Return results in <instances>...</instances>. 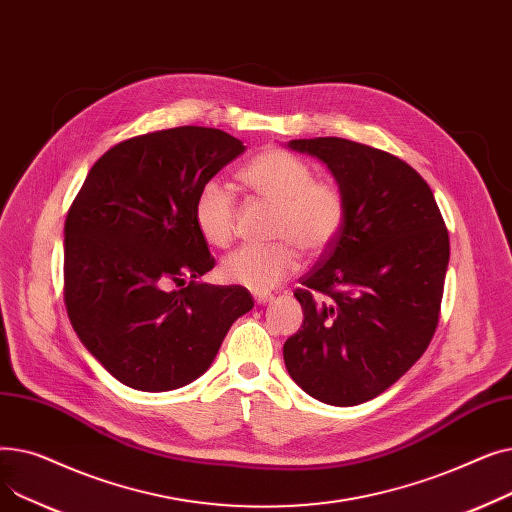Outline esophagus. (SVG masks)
<instances>
[{
	"mask_svg": "<svg viewBox=\"0 0 512 512\" xmlns=\"http://www.w3.org/2000/svg\"><path fill=\"white\" fill-rule=\"evenodd\" d=\"M253 297H255V303H257V305H265V303H270V301L274 299L272 294H267V292H255Z\"/></svg>",
	"mask_w": 512,
	"mask_h": 512,
	"instance_id": "esophagus-1",
	"label": "esophagus"
}]
</instances>
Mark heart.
Listing matches in <instances>:
<instances>
[{"instance_id": "obj_1", "label": "heart", "mask_w": 512, "mask_h": 512, "mask_svg": "<svg viewBox=\"0 0 512 512\" xmlns=\"http://www.w3.org/2000/svg\"><path fill=\"white\" fill-rule=\"evenodd\" d=\"M240 180L274 205L272 245H247L230 253L220 274L224 282L267 292L282 284L299 265V247L317 255L326 251L344 226V199L332 182L313 180L307 161L282 149H265L240 170ZM236 201L220 180L201 184L193 220L211 247H228L234 236Z\"/></svg>"}]
</instances>
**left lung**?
<instances>
[{
	"label": "left lung",
	"mask_w": 512,
	"mask_h": 512,
	"mask_svg": "<svg viewBox=\"0 0 512 512\" xmlns=\"http://www.w3.org/2000/svg\"><path fill=\"white\" fill-rule=\"evenodd\" d=\"M328 168L344 226L294 292L305 319L284 342L309 396L353 407L388 390L432 340L450 259L432 188L405 161L338 137L288 141Z\"/></svg>",
	"instance_id": "1"
}]
</instances>
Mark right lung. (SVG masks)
Segmentation results:
<instances>
[{"label":"right lung","instance_id":"right-lung-1","mask_svg":"<svg viewBox=\"0 0 512 512\" xmlns=\"http://www.w3.org/2000/svg\"><path fill=\"white\" fill-rule=\"evenodd\" d=\"M245 149L218 128L149 132L103 153L76 195L64 224L68 317L124 386L168 392L195 382L253 309L247 288L197 280L215 261L193 220L201 184Z\"/></svg>","mask_w":512,"mask_h":512}]
</instances>
